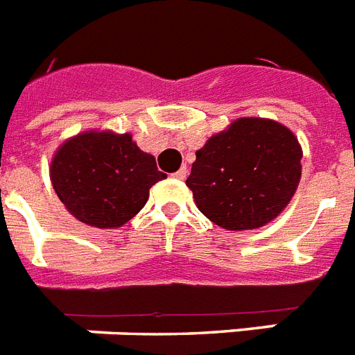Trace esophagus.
<instances>
[{
    "label": "esophagus",
    "mask_w": 355,
    "mask_h": 355,
    "mask_svg": "<svg viewBox=\"0 0 355 355\" xmlns=\"http://www.w3.org/2000/svg\"><path fill=\"white\" fill-rule=\"evenodd\" d=\"M187 174H189V170H187V166H181L180 170H178V172H174V178L175 180H185L187 178Z\"/></svg>",
    "instance_id": "esophagus-1"
}]
</instances>
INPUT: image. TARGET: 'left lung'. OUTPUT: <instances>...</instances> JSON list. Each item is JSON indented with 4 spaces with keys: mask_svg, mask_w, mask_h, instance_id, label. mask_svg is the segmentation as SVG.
Instances as JSON below:
<instances>
[{
    "mask_svg": "<svg viewBox=\"0 0 355 355\" xmlns=\"http://www.w3.org/2000/svg\"><path fill=\"white\" fill-rule=\"evenodd\" d=\"M300 159L302 148L290 128L271 119H236L196 152L187 187L212 223L227 231L258 229L291 201Z\"/></svg>",
    "mask_w": 355,
    "mask_h": 355,
    "instance_id": "left-lung-1",
    "label": "left lung"
}]
</instances>
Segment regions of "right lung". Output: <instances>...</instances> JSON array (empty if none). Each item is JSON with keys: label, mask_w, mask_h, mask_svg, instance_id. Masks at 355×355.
<instances>
[{"label": "right lung", "mask_w": 355, "mask_h": 355, "mask_svg": "<svg viewBox=\"0 0 355 355\" xmlns=\"http://www.w3.org/2000/svg\"><path fill=\"white\" fill-rule=\"evenodd\" d=\"M51 183L65 209L82 223L115 229L132 220L148 200L150 189L166 174L154 155L130 133L89 132L67 139L51 161Z\"/></svg>", "instance_id": "obj_1"}]
</instances>
